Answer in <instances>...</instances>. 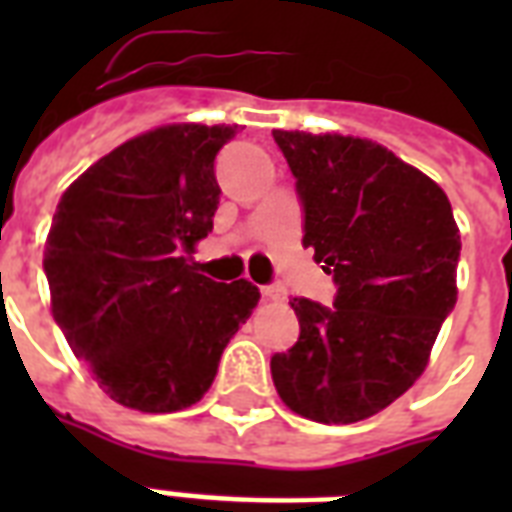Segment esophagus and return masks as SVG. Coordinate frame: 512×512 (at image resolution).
<instances>
[{
	"mask_svg": "<svg viewBox=\"0 0 512 512\" xmlns=\"http://www.w3.org/2000/svg\"><path fill=\"white\" fill-rule=\"evenodd\" d=\"M260 292H263L265 300H273V303H279V300H284V295H287L281 284H265V287L260 289Z\"/></svg>",
	"mask_w": 512,
	"mask_h": 512,
	"instance_id": "34e87169",
	"label": "esophagus"
}]
</instances>
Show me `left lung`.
<instances>
[{"mask_svg":"<svg viewBox=\"0 0 512 512\" xmlns=\"http://www.w3.org/2000/svg\"><path fill=\"white\" fill-rule=\"evenodd\" d=\"M295 175L303 244L337 287L335 308L292 297L300 337L273 353L281 401L300 417H372L425 372L457 303L460 231L428 175L361 138L273 130Z\"/></svg>","mask_w":512,"mask_h":512,"instance_id":"8db88e82","label":"left lung"}]
</instances>
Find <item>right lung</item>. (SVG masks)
I'll list each match as a JSON object with an SVG mask.
<instances>
[{
    "instance_id": "obj_1",
    "label": "right lung",
    "mask_w": 512,
    "mask_h": 512,
    "mask_svg": "<svg viewBox=\"0 0 512 512\" xmlns=\"http://www.w3.org/2000/svg\"><path fill=\"white\" fill-rule=\"evenodd\" d=\"M236 127L170 124L132 138L68 185L44 244L52 316L116 404L164 414L209 390L260 300L188 263L220 204L217 151Z\"/></svg>"
}]
</instances>
